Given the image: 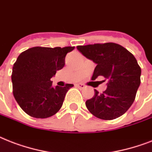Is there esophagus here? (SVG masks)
<instances>
[{"label": "esophagus", "instance_id": "34e87169", "mask_svg": "<svg viewBox=\"0 0 152 152\" xmlns=\"http://www.w3.org/2000/svg\"><path fill=\"white\" fill-rule=\"evenodd\" d=\"M76 87H79L80 89H84L86 88V86H85L84 84H83V83H77V84L76 85Z\"/></svg>", "mask_w": 152, "mask_h": 152}]
</instances>
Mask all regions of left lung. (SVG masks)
<instances>
[{
	"label": "left lung",
	"mask_w": 152,
	"mask_h": 152,
	"mask_svg": "<svg viewBox=\"0 0 152 152\" xmlns=\"http://www.w3.org/2000/svg\"><path fill=\"white\" fill-rule=\"evenodd\" d=\"M76 48L97 65L92 80L103 76L108 80L107 89L103 93L94 90V97L86 102L87 109L94 116L104 120L123 115L134 103L140 84L141 69L135 57L115 43Z\"/></svg>",
	"instance_id": "left-lung-1"
}]
</instances>
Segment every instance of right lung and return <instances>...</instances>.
<instances>
[{"label":"right lung","mask_w":152,"mask_h":152,"mask_svg":"<svg viewBox=\"0 0 152 152\" xmlns=\"http://www.w3.org/2000/svg\"><path fill=\"white\" fill-rule=\"evenodd\" d=\"M74 48L34 47L19 55L12 69L13 95L26 114L45 119L60 110L73 84L53 87L50 78L64 67L65 56Z\"/></svg>","instance_id":"right-lung-1"}]
</instances>
